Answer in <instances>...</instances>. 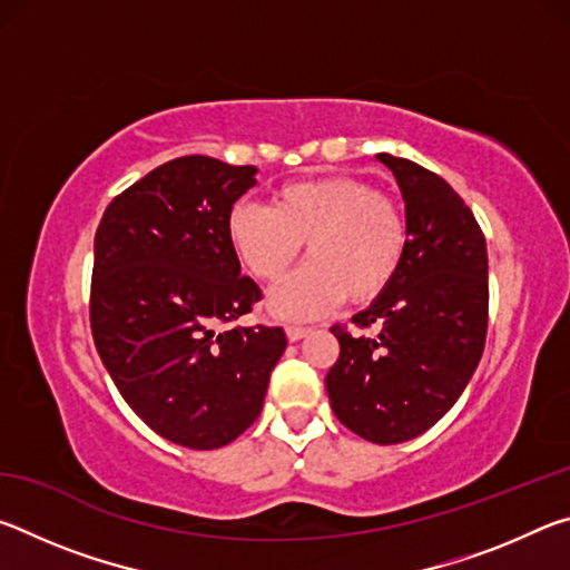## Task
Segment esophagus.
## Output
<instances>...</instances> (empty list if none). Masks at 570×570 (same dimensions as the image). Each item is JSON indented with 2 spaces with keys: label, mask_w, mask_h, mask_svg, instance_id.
Listing matches in <instances>:
<instances>
[{
  "label": "esophagus",
  "mask_w": 570,
  "mask_h": 570,
  "mask_svg": "<svg viewBox=\"0 0 570 570\" xmlns=\"http://www.w3.org/2000/svg\"><path fill=\"white\" fill-rule=\"evenodd\" d=\"M312 332L308 330V326H302V324H288L286 326V336H288V342H298V340H304V336Z\"/></svg>",
  "instance_id": "1"
}]
</instances>
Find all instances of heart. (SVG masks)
<instances>
[{
    "label": "heart",
    "instance_id": "obj_1",
    "mask_svg": "<svg viewBox=\"0 0 570 570\" xmlns=\"http://www.w3.org/2000/svg\"><path fill=\"white\" fill-rule=\"evenodd\" d=\"M228 238L262 282L284 278L306 244L308 266L272 294L278 316H316L346 296L370 302L387 288L407 254L410 228L392 198L360 178L288 183L262 204H238Z\"/></svg>",
    "mask_w": 570,
    "mask_h": 570
}]
</instances>
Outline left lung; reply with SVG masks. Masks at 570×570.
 Masks as SVG:
<instances>
[{"mask_svg": "<svg viewBox=\"0 0 570 570\" xmlns=\"http://www.w3.org/2000/svg\"><path fill=\"white\" fill-rule=\"evenodd\" d=\"M377 158L400 183L407 254L394 282L352 316L354 326L377 334L332 326L340 360L326 392L354 435L397 445L430 430L475 372L488 334V248L450 183L407 158Z\"/></svg>", "mask_w": 570, "mask_h": 570, "instance_id": "obj_1", "label": "left lung"}]
</instances>
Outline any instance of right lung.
<instances>
[{
	"mask_svg": "<svg viewBox=\"0 0 570 570\" xmlns=\"http://www.w3.org/2000/svg\"><path fill=\"white\" fill-rule=\"evenodd\" d=\"M254 176L208 156L168 160L115 196L95 234L100 360L130 410L190 450L224 448L254 424L286 350L282 326L228 330L262 302L228 238Z\"/></svg>",
	"mask_w": 570,
	"mask_h": 570,
	"instance_id": "add662e5",
	"label": "right lung"
}]
</instances>
